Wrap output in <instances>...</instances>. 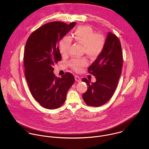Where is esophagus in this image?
<instances>
[{"instance_id":"obj_1","label":"esophagus","mask_w":149,"mask_h":149,"mask_svg":"<svg viewBox=\"0 0 149 149\" xmlns=\"http://www.w3.org/2000/svg\"><path fill=\"white\" fill-rule=\"evenodd\" d=\"M75 80L78 83H80L81 81V79L79 76H75Z\"/></svg>"}]
</instances>
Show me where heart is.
Here are the masks:
<instances>
[{"label":"heart","instance_id":"b5f03b06","mask_svg":"<svg viewBox=\"0 0 149 149\" xmlns=\"http://www.w3.org/2000/svg\"><path fill=\"white\" fill-rule=\"evenodd\" d=\"M72 38L76 42L84 47L85 54L91 58L97 57L104 49L106 38L99 34H95L93 29L89 26H80L76 29L72 35ZM72 40L68 37H64L59 42L58 48L61 54H66L71 45ZM70 65L76 71L87 65L85 58H74L71 60Z\"/></svg>","mask_w":149,"mask_h":149}]
</instances>
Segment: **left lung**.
Wrapping results in <instances>:
<instances>
[{
  "mask_svg": "<svg viewBox=\"0 0 149 149\" xmlns=\"http://www.w3.org/2000/svg\"><path fill=\"white\" fill-rule=\"evenodd\" d=\"M123 55L119 38L111 32L107 34L102 53L88 68V72L96 77V81L91 83L86 78L88 89L83 95L85 103L89 106H101L112 96L122 73Z\"/></svg>",
  "mask_w": 149,
  "mask_h": 149,
  "instance_id": "1",
  "label": "left lung"
}]
</instances>
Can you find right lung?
<instances>
[{
	"label": "right lung",
	"mask_w": 149,
	"mask_h": 149,
	"mask_svg": "<svg viewBox=\"0 0 149 149\" xmlns=\"http://www.w3.org/2000/svg\"><path fill=\"white\" fill-rule=\"evenodd\" d=\"M61 22L43 24L29 37L24 52V74L31 95L43 107L54 109L65 102L66 93L74 82V76L66 73L61 78L53 73L54 64L61 61L59 41L74 27Z\"/></svg>",
	"instance_id": "right-lung-1"
}]
</instances>
